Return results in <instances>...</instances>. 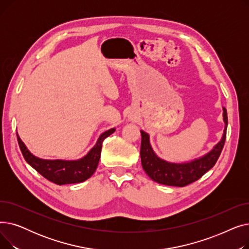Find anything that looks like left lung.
Here are the masks:
<instances>
[{
    "label": "left lung",
    "instance_id": "obj_1",
    "mask_svg": "<svg viewBox=\"0 0 249 249\" xmlns=\"http://www.w3.org/2000/svg\"><path fill=\"white\" fill-rule=\"evenodd\" d=\"M223 120L225 123L223 135L213 149L199 159L184 163L169 162L159 158L150 145L149 135L141 130L140 156L144 172L152 180L165 186L185 187L198 180L215 165L223 149L228 125L227 111L225 108H223Z\"/></svg>",
    "mask_w": 249,
    "mask_h": 249
}]
</instances>
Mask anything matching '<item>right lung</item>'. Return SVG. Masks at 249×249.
Segmentation results:
<instances>
[{"instance_id":"obj_1","label":"right lung","mask_w":249,"mask_h":249,"mask_svg":"<svg viewBox=\"0 0 249 249\" xmlns=\"http://www.w3.org/2000/svg\"><path fill=\"white\" fill-rule=\"evenodd\" d=\"M114 132L115 128H112L102 133L96 143V145L83 159L77 160H50L36 158L26 147L18 133L17 138L25 160L46 179L61 186L82 182L93 176L98 167V163L101 158L103 141L105 138H107Z\"/></svg>"}]
</instances>
